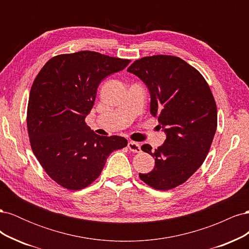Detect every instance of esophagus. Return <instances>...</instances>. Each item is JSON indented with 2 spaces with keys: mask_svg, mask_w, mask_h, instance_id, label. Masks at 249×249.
Masks as SVG:
<instances>
[{
  "mask_svg": "<svg viewBox=\"0 0 249 249\" xmlns=\"http://www.w3.org/2000/svg\"><path fill=\"white\" fill-rule=\"evenodd\" d=\"M127 147H129V149L133 153H140L141 152V146L137 142L130 141L129 143H127Z\"/></svg>",
  "mask_w": 249,
  "mask_h": 249,
  "instance_id": "esophagus-1",
  "label": "esophagus"
}]
</instances>
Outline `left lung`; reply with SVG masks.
<instances>
[{
	"label": "left lung",
	"mask_w": 249,
	"mask_h": 249,
	"mask_svg": "<svg viewBox=\"0 0 249 249\" xmlns=\"http://www.w3.org/2000/svg\"><path fill=\"white\" fill-rule=\"evenodd\" d=\"M127 71L148 88L150 113L158 118L166 140L153 150L155 168L139 178L157 190L182 185L206 160L217 129V107L201 73L176 56L155 55L135 61Z\"/></svg>",
	"instance_id": "8db88e82"
}]
</instances>
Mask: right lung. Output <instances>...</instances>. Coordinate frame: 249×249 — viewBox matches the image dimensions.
I'll return each mask as SVG.
<instances>
[{
    "label": "right lung",
    "mask_w": 249,
    "mask_h": 249,
    "mask_svg": "<svg viewBox=\"0 0 249 249\" xmlns=\"http://www.w3.org/2000/svg\"><path fill=\"white\" fill-rule=\"evenodd\" d=\"M131 60L91 51L53 57L35 78L29 95L30 144L48 176L69 190L100 177L113 150L127 145L120 136H100L86 124L102 80Z\"/></svg>",
    "instance_id": "right-lung-1"
}]
</instances>
